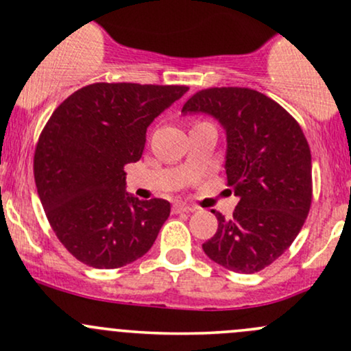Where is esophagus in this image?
<instances>
[{"instance_id": "obj_1", "label": "esophagus", "mask_w": 351, "mask_h": 351, "mask_svg": "<svg viewBox=\"0 0 351 351\" xmlns=\"http://www.w3.org/2000/svg\"><path fill=\"white\" fill-rule=\"evenodd\" d=\"M191 211H196V208L186 205V203H175L173 205V213H191Z\"/></svg>"}]
</instances>
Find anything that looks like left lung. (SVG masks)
Masks as SVG:
<instances>
[{
  "instance_id": "1",
  "label": "left lung",
  "mask_w": 351,
  "mask_h": 351,
  "mask_svg": "<svg viewBox=\"0 0 351 351\" xmlns=\"http://www.w3.org/2000/svg\"><path fill=\"white\" fill-rule=\"evenodd\" d=\"M183 113H206L226 132V178L240 198L232 218L215 211L218 230L203 243L210 260L237 273H256L290 248L313 195L310 146L296 119L250 88H208Z\"/></svg>"
}]
</instances>
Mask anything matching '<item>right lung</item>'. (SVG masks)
<instances>
[{"instance_id": "right-lung-1", "label": "right lung", "mask_w": 351, "mask_h": 351, "mask_svg": "<svg viewBox=\"0 0 351 351\" xmlns=\"http://www.w3.org/2000/svg\"><path fill=\"white\" fill-rule=\"evenodd\" d=\"M186 91L180 84L93 83L53 111L34 152V182L53 232L76 260L113 269L155 243L169 203L126 193L123 168L140 160L146 128Z\"/></svg>"}]
</instances>
